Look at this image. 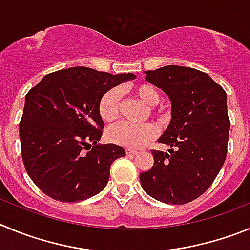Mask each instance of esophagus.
I'll return each mask as SVG.
<instances>
[{
  "label": "esophagus",
  "instance_id": "34e87169",
  "mask_svg": "<svg viewBox=\"0 0 250 250\" xmlns=\"http://www.w3.org/2000/svg\"><path fill=\"white\" fill-rule=\"evenodd\" d=\"M137 153H138V150L137 149H130V148L125 149V154H127V156H136Z\"/></svg>",
  "mask_w": 250,
  "mask_h": 250
}]
</instances>
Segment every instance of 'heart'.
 <instances>
[{"label":"heart","instance_id":"1","mask_svg":"<svg viewBox=\"0 0 250 250\" xmlns=\"http://www.w3.org/2000/svg\"><path fill=\"white\" fill-rule=\"evenodd\" d=\"M132 93L147 105H156L159 101V93L149 83H139L132 87ZM121 91L116 87L109 88L101 96L98 101V114L105 123H112L120 116ZM156 136V127L152 123L132 125L121 122L107 130V139L114 145L127 148H138L149 142Z\"/></svg>","mask_w":250,"mask_h":250}]
</instances>
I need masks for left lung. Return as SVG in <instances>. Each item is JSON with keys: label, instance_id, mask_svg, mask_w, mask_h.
I'll return each mask as SVG.
<instances>
[{"label": "left lung", "instance_id": "1", "mask_svg": "<svg viewBox=\"0 0 250 250\" xmlns=\"http://www.w3.org/2000/svg\"><path fill=\"white\" fill-rule=\"evenodd\" d=\"M145 73L169 97L172 118L158 139L169 153L152 150L154 163L139 174L141 186L163 203H189L208 189L226 161L227 93L207 73L189 67L172 64Z\"/></svg>", "mask_w": 250, "mask_h": 250}]
</instances>
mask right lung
<instances>
[{"instance_id": "obj_1", "label": "right lung", "mask_w": 250, "mask_h": 250, "mask_svg": "<svg viewBox=\"0 0 250 250\" xmlns=\"http://www.w3.org/2000/svg\"><path fill=\"white\" fill-rule=\"evenodd\" d=\"M133 78V73L72 67L46 75L26 94L20 122L22 159L44 194L72 203L107 186L112 163L125 152L113 143H97L104 128L98 101L105 91Z\"/></svg>"}]
</instances>
